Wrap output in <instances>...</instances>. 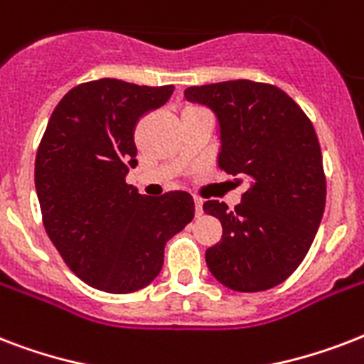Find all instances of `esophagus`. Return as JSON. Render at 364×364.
Segmentation results:
<instances>
[{"label":"esophagus","mask_w":364,"mask_h":364,"mask_svg":"<svg viewBox=\"0 0 364 364\" xmlns=\"http://www.w3.org/2000/svg\"><path fill=\"white\" fill-rule=\"evenodd\" d=\"M202 205H204V200L202 198H194V208H196V215H202L204 213V210H202Z\"/></svg>","instance_id":"34e87169"}]
</instances>
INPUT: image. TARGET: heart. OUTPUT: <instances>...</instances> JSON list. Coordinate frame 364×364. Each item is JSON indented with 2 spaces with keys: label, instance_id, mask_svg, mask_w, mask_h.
Wrapping results in <instances>:
<instances>
[{
  "label": "heart",
  "instance_id": "1",
  "mask_svg": "<svg viewBox=\"0 0 364 364\" xmlns=\"http://www.w3.org/2000/svg\"><path fill=\"white\" fill-rule=\"evenodd\" d=\"M196 109H202V107H196V105H188V107H185V111H196ZM183 111V113H185Z\"/></svg>",
  "mask_w": 364,
  "mask_h": 364
}]
</instances>
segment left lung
<instances>
[{
  "label": "left lung",
  "mask_w": 364,
  "mask_h": 364,
  "mask_svg": "<svg viewBox=\"0 0 364 364\" xmlns=\"http://www.w3.org/2000/svg\"><path fill=\"white\" fill-rule=\"evenodd\" d=\"M185 100L213 111L221 141L217 166L247 181L232 211L219 200L204 204L223 225L221 242L205 251V264L232 291L276 287L304 260L325 211L316 130L287 94L264 82L191 87Z\"/></svg>",
  "instance_id": "8db88e82"
}]
</instances>
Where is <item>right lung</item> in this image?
Instances as JSON below:
<instances>
[{
  "label": "right lung",
  "instance_id": "1",
  "mask_svg": "<svg viewBox=\"0 0 364 364\" xmlns=\"http://www.w3.org/2000/svg\"><path fill=\"white\" fill-rule=\"evenodd\" d=\"M173 87L100 79L71 88L48 119L36 156L43 225L71 272L105 293L147 287L166 242L194 217L185 191L149 198L126 183L136 168L134 126Z\"/></svg>",
  "mask_w": 364,
  "mask_h": 364
}]
</instances>
